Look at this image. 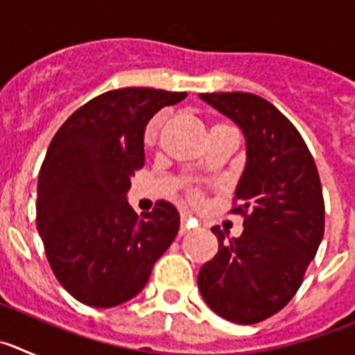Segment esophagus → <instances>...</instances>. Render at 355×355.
<instances>
[{
  "label": "esophagus",
  "mask_w": 355,
  "mask_h": 355,
  "mask_svg": "<svg viewBox=\"0 0 355 355\" xmlns=\"http://www.w3.org/2000/svg\"><path fill=\"white\" fill-rule=\"evenodd\" d=\"M192 229H193V224H192V220H190V216H188L187 213H183V215H181V227H180V234H181V236H183V234L190 233V231H192Z\"/></svg>",
  "instance_id": "esophagus-1"
}]
</instances>
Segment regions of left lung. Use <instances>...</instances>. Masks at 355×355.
<instances>
[{
  "label": "left lung",
  "instance_id": "left-lung-1",
  "mask_svg": "<svg viewBox=\"0 0 355 355\" xmlns=\"http://www.w3.org/2000/svg\"><path fill=\"white\" fill-rule=\"evenodd\" d=\"M243 131L245 171L231 213L243 233L225 240L197 277L200 295L222 318L250 325L293 299L324 238L325 206L315 159L297 128L272 103L249 92L200 94Z\"/></svg>",
  "mask_w": 355,
  "mask_h": 355
}]
</instances>
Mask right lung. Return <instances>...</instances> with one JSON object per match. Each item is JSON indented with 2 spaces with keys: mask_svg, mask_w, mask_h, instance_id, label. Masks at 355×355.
<instances>
[{
  "mask_svg": "<svg viewBox=\"0 0 355 355\" xmlns=\"http://www.w3.org/2000/svg\"><path fill=\"white\" fill-rule=\"evenodd\" d=\"M187 92L130 87L78 108L56 131L37 184V229L58 283L80 302L114 307L133 299L180 231L167 200L137 215L126 193L146 163L144 133Z\"/></svg>",
  "mask_w": 355,
  "mask_h": 355,
  "instance_id": "1",
  "label": "right lung"
}]
</instances>
